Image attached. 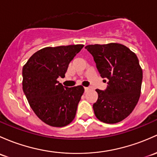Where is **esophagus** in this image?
Returning a JSON list of instances; mask_svg holds the SVG:
<instances>
[{
  "instance_id": "1",
  "label": "esophagus",
  "mask_w": 157,
  "mask_h": 157,
  "mask_svg": "<svg viewBox=\"0 0 157 157\" xmlns=\"http://www.w3.org/2000/svg\"><path fill=\"white\" fill-rule=\"evenodd\" d=\"M84 90H85V91L86 92V91H88L89 90H90V88H89V87H84Z\"/></svg>"
}]
</instances>
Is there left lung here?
Masks as SVG:
<instances>
[{"label": "left lung", "instance_id": "1", "mask_svg": "<svg viewBox=\"0 0 157 157\" xmlns=\"http://www.w3.org/2000/svg\"><path fill=\"white\" fill-rule=\"evenodd\" d=\"M93 56L101 77L108 82L105 90H96L95 117L105 123H117L134 110L141 94L142 69L137 56L123 44L111 43L85 47Z\"/></svg>", "mask_w": 157, "mask_h": 157}]
</instances>
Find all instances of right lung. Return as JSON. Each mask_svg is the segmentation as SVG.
Here are the masks:
<instances>
[{"label":"right lung","mask_w":157,"mask_h":157,"mask_svg":"<svg viewBox=\"0 0 157 157\" xmlns=\"http://www.w3.org/2000/svg\"><path fill=\"white\" fill-rule=\"evenodd\" d=\"M82 44L45 47L36 52L22 68V89L31 109L47 124L63 127L75 117L84 89L68 88L57 80L65 77Z\"/></svg>","instance_id":"obj_1"}]
</instances>
